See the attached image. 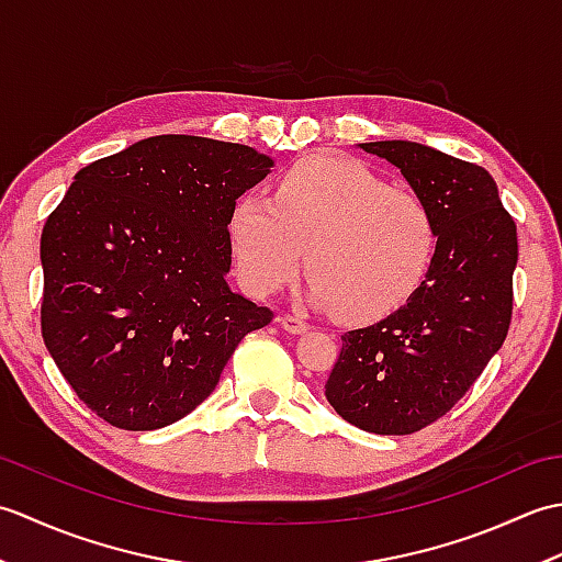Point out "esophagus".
Wrapping results in <instances>:
<instances>
[{
	"label": "esophagus",
	"mask_w": 562,
	"mask_h": 562,
	"mask_svg": "<svg viewBox=\"0 0 562 562\" xmlns=\"http://www.w3.org/2000/svg\"><path fill=\"white\" fill-rule=\"evenodd\" d=\"M280 326L288 330V333H292V336H300V333H304L308 328L306 321L302 316H296V314L280 316Z\"/></svg>",
	"instance_id": "obj_1"
}]
</instances>
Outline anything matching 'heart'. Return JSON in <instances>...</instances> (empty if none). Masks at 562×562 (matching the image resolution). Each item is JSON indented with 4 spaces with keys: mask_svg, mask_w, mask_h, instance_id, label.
Here are the masks:
<instances>
[{
    "mask_svg": "<svg viewBox=\"0 0 562 562\" xmlns=\"http://www.w3.org/2000/svg\"><path fill=\"white\" fill-rule=\"evenodd\" d=\"M229 234L250 292L266 296L290 284L306 250L312 300L345 321H379L401 308L437 248L435 214L420 195L330 154L292 164L272 195L244 193Z\"/></svg>",
    "mask_w": 562,
    "mask_h": 562,
    "instance_id": "1",
    "label": "heart"
}]
</instances>
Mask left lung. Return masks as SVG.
<instances>
[{
    "label": "left lung",
    "mask_w": 562,
    "mask_h": 562,
    "mask_svg": "<svg viewBox=\"0 0 562 562\" xmlns=\"http://www.w3.org/2000/svg\"><path fill=\"white\" fill-rule=\"evenodd\" d=\"M398 166L435 214L437 248L420 288L379 324L342 333L326 398L374 435H413L457 405L512 324L517 224L483 166L417 142L360 145Z\"/></svg>",
    "instance_id": "obj_1"
}]
</instances>
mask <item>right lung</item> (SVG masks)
I'll list each match as a JSON object with an SVG mask.
<instances>
[{"mask_svg": "<svg viewBox=\"0 0 562 562\" xmlns=\"http://www.w3.org/2000/svg\"><path fill=\"white\" fill-rule=\"evenodd\" d=\"M272 159L193 135L142 139L75 176L41 234V330L67 384L113 427L181 420L272 312L234 294L236 198Z\"/></svg>", "mask_w": 562, "mask_h": 562, "instance_id": "obj_1", "label": "right lung"}]
</instances>
